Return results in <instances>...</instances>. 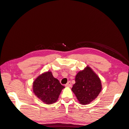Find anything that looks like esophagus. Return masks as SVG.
<instances>
[{
	"label": "esophagus",
	"instance_id": "obj_1",
	"mask_svg": "<svg viewBox=\"0 0 129 129\" xmlns=\"http://www.w3.org/2000/svg\"><path fill=\"white\" fill-rule=\"evenodd\" d=\"M65 86H67V87H71L72 86V84H71V81L68 82L65 85Z\"/></svg>",
	"mask_w": 129,
	"mask_h": 129
}]
</instances>
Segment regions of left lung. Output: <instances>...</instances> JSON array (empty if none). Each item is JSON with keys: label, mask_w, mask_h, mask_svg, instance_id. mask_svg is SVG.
Returning <instances> with one entry per match:
<instances>
[{"label": "left lung", "mask_w": 129, "mask_h": 129, "mask_svg": "<svg viewBox=\"0 0 129 129\" xmlns=\"http://www.w3.org/2000/svg\"><path fill=\"white\" fill-rule=\"evenodd\" d=\"M101 90L100 79L88 66L76 75L75 84L72 87V91L82 104H89L94 101Z\"/></svg>", "instance_id": "8db88e82"}]
</instances>
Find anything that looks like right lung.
Segmentation results:
<instances>
[{
  "label": "right lung",
  "mask_w": 129,
  "mask_h": 129,
  "mask_svg": "<svg viewBox=\"0 0 129 129\" xmlns=\"http://www.w3.org/2000/svg\"><path fill=\"white\" fill-rule=\"evenodd\" d=\"M64 87L50 71L40 75L33 83V91L36 96L48 104L57 102Z\"/></svg>",
  "instance_id": "right-lung-1"
}]
</instances>
